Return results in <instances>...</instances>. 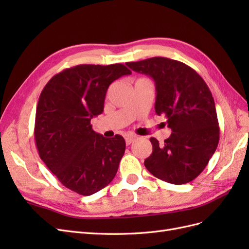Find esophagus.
Listing matches in <instances>:
<instances>
[{
	"mask_svg": "<svg viewBox=\"0 0 249 249\" xmlns=\"http://www.w3.org/2000/svg\"><path fill=\"white\" fill-rule=\"evenodd\" d=\"M124 140H125V144L126 145H130L132 142H134L135 140H136V137L132 136V135H127V136L124 137Z\"/></svg>",
	"mask_w": 249,
	"mask_h": 249,
	"instance_id": "esophagus-1",
	"label": "esophagus"
}]
</instances>
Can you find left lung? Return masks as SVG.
<instances>
[{
    "label": "left lung",
    "mask_w": 249,
    "mask_h": 249,
    "mask_svg": "<svg viewBox=\"0 0 249 249\" xmlns=\"http://www.w3.org/2000/svg\"><path fill=\"white\" fill-rule=\"evenodd\" d=\"M152 78L155 110L165 114L172 133L162 145L150 138L153 153L144 161L156 178L175 185L189 183L206 168L219 142L214 99L199 74L187 64L164 57L126 62Z\"/></svg>",
    "instance_id": "1"
}]
</instances>
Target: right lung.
<instances>
[{
	"label": "right lung",
	"mask_w": 249,
	"mask_h": 249,
	"mask_svg": "<svg viewBox=\"0 0 249 249\" xmlns=\"http://www.w3.org/2000/svg\"><path fill=\"white\" fill-rule=\"evenodd\" d=\"M131 73L120 63L81 64L55 74L40 93L34 129L39 157L73 192L88 196L116 175L125 141L95 133L90 120L104 111L111 83Z\"/></svg>",
	"instance_id": "1"
}]
</instances>
